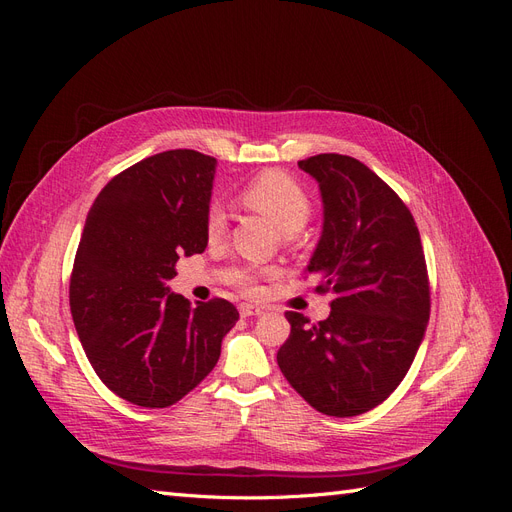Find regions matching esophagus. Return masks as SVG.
Returning <instances> with one entry per match:
<instances>
[{"instance_id": "esophagus-1", "label": "esophagus", "mask_w": 512, "mask_h": 512, "mask_svg": "<svg viewBox=\"0 0 512 512\" xmlns=\"http://www.w3.org/2000/svg\"><path fill=\"white\" fill-rule=\"evenodd\" d=\"M239 312L243 318H250V316H260L265 314V307H258V305H252V303H241Z\"/></svg>"}]
</instances>
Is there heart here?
Instances as JSON below:
<instances>
[{
    "label": "heart",
    "instance_id": "obj_1",
    "mask_svg": "<svg viewBox=\"0 0 512 512\" xmlns=\"http://www.w3.org/2000/svg\"><path fill=\"white\" fill-rule=\"evenodd\" d=\"M245 207L258 211L282 232V235H297L312 213V205L301 185L284 173H265L250 181L241 192ZM226 228V213L220 205H211L207 211V235L218 239ZM237 284L243 290H254V275L241 271Z\"/></svg>",
    "mask_w": 512,
    "mask_h": 512
}]
</instances>
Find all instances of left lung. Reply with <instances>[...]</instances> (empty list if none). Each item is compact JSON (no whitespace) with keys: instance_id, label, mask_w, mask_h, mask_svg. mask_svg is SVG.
I'll return each mask as SVG.
<instances>
[{"instance_id":"8db88e82","label":"left lung","mask_w":512,"mask_h":512,"mask_svg":"<svg viewBox=\"0 0 512 512\" xmlns=\"http://www.w3.org/2000/svg\"><path fill=\"white\" fill-rule=\"evenodd\" d=\"M318 181L322 232L305 273L331 290L318 324L286 312L277 365L309 406L356 416L404 380L429 322L427 265L410 209L363 162L339 153L299 162Z\"/></svg>"}]
</instances>
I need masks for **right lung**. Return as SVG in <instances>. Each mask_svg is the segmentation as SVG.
Returning a JSON list of instances; mask_svg holds the SVG:
<instances>
[{
    "instance_id": "1",
    "label": "right lung",
    "mask_w": 512,
    "mask_h": 512,
    "mask_svg": "<svg viewBox=\"0 0 512 512\" xmlns=\"http://www.w3.org/2000/svg\"><path fill=\"white\" fill-rule=\"evenodd\" d=\"M218 160L156 153L104 185L70 277V312L98 378L141 408H168L207 378L237 307L170 292L179 256L203 254Z\"/></svg>"
}]
</instances>
